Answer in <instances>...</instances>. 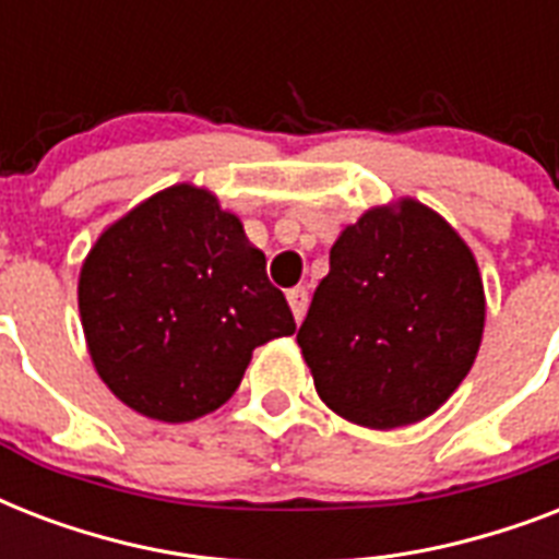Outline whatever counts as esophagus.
<instances>
[{
  "instance_id": "34e87169",
  "label": "esophagus",
  "mask_w": 559,
  "mask_h": 559,
  "mask_svg": "<svg viewBox=\"0 0 559 559\" xmlns=\"http://www.w3.org/2000/svg\"><path fill=\"white\" fill-rule=\"evenodd\" d=\"M287 301H289V310H293V316H296V322H301L307 313V301H310V296H307V287L289 289Z\"/></svg>"
}]
</instances>
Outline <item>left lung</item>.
I'll use <instances>...</instances> for the list:
<instances>
[{
	"mask_svg": "<svg viewBox=\"0 0 559 559\" xmlns=\"http://www.w3.org/2000/svg\"><path fill=\"white\" fill-rule=\"evenodd\" d=\"M481 333L485 284L469 246L438 211L403 197L342 228L296 340L324 406L397 429L452 397Z\"/></svg>",
	"mask_w": 559,
	"mask_h": 559,
	"instance_id": "8db88e82",
	"label": "left lung"
}]
</instances>
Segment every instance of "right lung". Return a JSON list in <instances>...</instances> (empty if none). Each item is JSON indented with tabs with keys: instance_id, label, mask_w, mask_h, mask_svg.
Here are the masks:
<instances>
[{
	"instance_id": "right-lung-1",
	"label": "right lung",
	"mask_w": 559,
	"mask_h": 559,
	"mask_svg": "<svg viewBox=\"0 0 559 559\" xmlns=\"http://www.w3.org/2000/svg\"><path fill=\"white\" fill-rule=\"evenodd\" d=\"M78 307L100 380L162 424L223 406L252 350L296 333L240 217L191 182L153 193L100 231L81 266Z\"/></svg>"
}]
</instances>
